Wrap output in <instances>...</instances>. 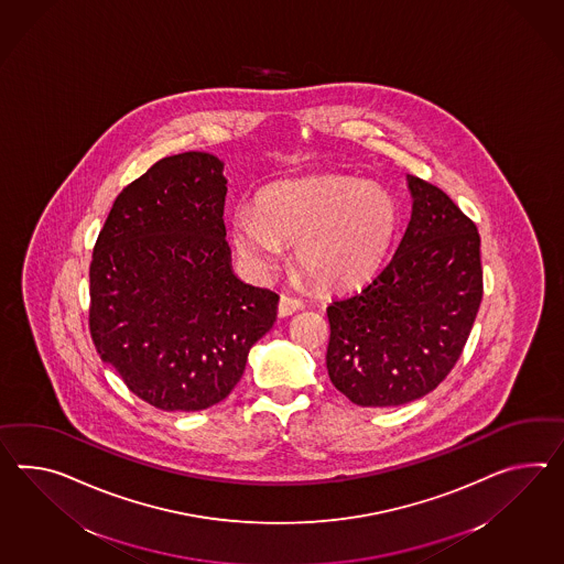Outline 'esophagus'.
Returning a JSON list of instances; mask_svg holds the SVG:
<instances>
[{
	"label": "esophagus",
	"instance_id": "1",
	"mask_svg": "<svg viewBox=\"0 0 564 564\" xmlns=\"http://www.w3.org/2000/svg\"><path fill=\"white\" fill-rule=\"evenodd\" d=\"M302 307V300L291 297V295H281V300H279V307H276V314H279V317H288L291 316V314H295V312H300Z\"/></svg>",
	"mask_w": 564,
	"mask_h": 564
}]
</instances>
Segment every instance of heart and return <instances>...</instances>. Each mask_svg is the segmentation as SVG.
Segmentation results:
<instances>
[{
	"label": "heart",
	"instance_id": "heart-1",
	"mask_svg": "<svg viewBox=\"0 0 564 564\" xmlns=\"http://www.w3.org/2000/svg\"><path fill=\"white\" fill-rule=\"evenodd\" d=\"M395 226L398 206L384 187L319 175L269 187L257 209L238 207L230 236L257 275H271L283 259L281 242H295V262L305 275L322 288L344 289L377 271Z\"/></svg>",
	"mask_w": 564,
	"mask_h": 564
}]
</instances>
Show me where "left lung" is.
<instances>
[{
	"label": "left lung",
	"instance_id": "left-lung-1",
	"mask_svg": "<svg viewBox=\"0 0 564 564\" xmlns=\"http://www.w3.org/2000/svg\"><path fill=\"white\" fill-rule=\"evenodd\" d=\"M408 189L412 218L391 261L326 310L332 384L362 408L403 405L434 391L481 305L477 226L436 185L408 175Z\"/></svg>",
	"mask_w": 564,
	"mask_h": 564
}]
</instances>
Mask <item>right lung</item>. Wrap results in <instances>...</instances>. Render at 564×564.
<instances>
[{
	"label": "right lung",
	"instance_id": "right-lung-1",
	"mask_svg": "<svg viewBox=\"0 0 564 564\" xmlns=\"http://www.w3.org/2000/svg\"><path fill=\"white\" fill-rule=\"evenodd\" d=\"M224 163L161 159L116 197L89 267V330L126 387L163 412L228 398L279 295L234 275Z\"/></svg>",
	"mask_w": 564,
	"mask_h": 564
}]
</instances>
